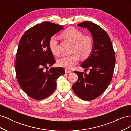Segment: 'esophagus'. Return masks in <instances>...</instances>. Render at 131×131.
<instances>
[{"label": "esophagus", "instance_id": "esophagus-1", "mask_svg": "<svg viewBox=\"0 0 131 131\" xmlns=\"http://www.w3.org/2000/svg\"><path fill=\"white\" fill-rule=\"evenodd\" d=\"M73 72V71L72 70H69V69H66V73H72Z\"/></svg>", "mask_w": 131, "mask_h": 131}]
</instances>
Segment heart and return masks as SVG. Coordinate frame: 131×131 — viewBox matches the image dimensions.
<instances>
[{
  "instance_id": "1",
  "label": "heart",
  "mask_w": 131,
  "mask_h": 131,
  "mask_svg": "<svg viewBox=\"0 0 131 131\" xmlns=\"http://www.w3.org/2000/svg\"><path fill=\"white\" fill-rule=\"evenodd\" d=\"M62 36L67 40L74 42L73 52L74 53L59 58L57 60V64L67 69H70L77 64L80 59V54L83 58L90 56L93 49V41L91 38L84 36L82 32L74 28H69L66 30L63 33ZM49 46L53 54L58 56L60 53L58 38L56 35L50 38Z\"/></svg>"
}]
</instances>
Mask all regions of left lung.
Listing matches in <instances>:
<instances>
[{"mask_svg":"<svg viewBox=\"0 0 131 131\" xmlns=\"http://www.w3.org/2000/svg\"><path fill=\"white\" fill-rule=\"evenodd\" d=\"M78 26L87 28L92 36L93 47L89 57L81 67L88 69L86 73L74 71L78 80L72 89L77 96L85 101L94 100L103 93L112 80L115 57L112 41L106 31L91 22L79 23Z\"/></svg>","mask_w":131,"mask_h":131,"instance_id":"1","label":"left lung"}]
</instances>
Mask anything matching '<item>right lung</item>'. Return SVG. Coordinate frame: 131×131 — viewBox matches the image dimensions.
Returning a JSON list of instances; mask_svg holds the SVG:
<instances>
[{
	"label": "right lung",
	"instance_id": "add662e5",
	"mask_svg": "<svg viewBox=\"0 0 131 131\" xmlns=\"http://www.w3.org/2000/svg\"><path fill=\"white\" fill-rule=\"evenodd\" d=\"M62 29L63 26L43 22L26 31L19 41L15 63L16 78L23 91L36 100L52 94L57 79L65 74L62 67H51L55 60L49 46L50 38Z\"/></svg>",
	"mask_w": 131,
	"mask_h": 131
}]
</instances>
